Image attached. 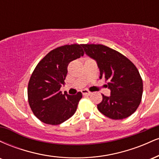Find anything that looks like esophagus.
<instances>
[{"label": "esophagus", "instance_id": "obj_1", "mask_svg": "<svg viewBox=\"0 0 159 159\" xmlns=\"http://www.w3.org/2000/svg\"><path fill=\"white\" fill-rule=\"evenodd\" d=\"M81 93H82V94L84 95V96H89V95H90V93H91L90 92H89V91L87 90H81Z\"/></svg>", "mask_w": 159, "mask_h": 159}]
</instances>
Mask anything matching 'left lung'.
Here are the masks:
<instances>
[{"instance_id":"1","label":"left lung","mask_w":159,"mask_h":159,"mask_svg":"<svg viewBox=\"0 0 159 159\" xmlns=\"http://www.w3.org/2000/svg\"><path fill=\"white\" fill-rule=\"evenodd\" d=\"M86 54L97 62L100 78L107 81L111 96L102 95L97 105L102 114L113 120H123L135 112L143 94V81L134 63L106 45L83 44Z\"/></svg>"}]
</instances>
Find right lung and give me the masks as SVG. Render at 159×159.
<instances>
[{
  "label": "right lung",
  "instance_id": "right-lung-1",
  "mask_svg": "<svg viewBox=\"0 0 159 159\" xmlns=\"http://www.w3.org/2000/svg\"><path fill=\"white\" fill-rule=\"evenodd\" d=\"M82 45H66L53 49L39 62L30 76L27 96L30 108L40 121L59 125L77 110L81 92L70 96L62 93L69 63L83 56Z\"/></svg>",
  "mask_w": 159,
  "mask_h": 159
}]
</instances>
